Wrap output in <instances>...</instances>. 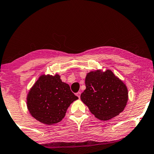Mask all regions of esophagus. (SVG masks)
Wrapping results in <instances>:
<instances>
[{"label": "esophagus", "mask_w": 154, "mask_h": 154, "mask_svg": "<svg viewBox=\"0 0 154 154\" xmlns=\"http://www.w3.org/2000/svg\"><path fill=\"white\" fill-rule=\"evenodd\" d=\"M76 96H77L79 98L81 97V92H78L77 93H76Z\"/></svg>", "instance_id": "obj_1"}]
</instances>
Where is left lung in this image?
<instances>
[{
    "label": "left lung",
    "instance_id": "8db88e82",
    "mask_svg": "<svg viewBox=\"0 0 154 154\" xmlns=\"http://www.w3.org/2000/svg\"><path fill=\"white\" fill-rule=\"evenodd\" d=\"M85 86L81 99L98 119L107 121L125 109L128 99L127 87L111 70L88 73Z\"/></svg>",
    "mask_w": 154,
    "mask_h": 154
}]
</instances>
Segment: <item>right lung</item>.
<instances>
[{
	"label": "right lung",
	"instance_id": "obj_1",
	"mask_svg": "<svg viewBox=\"0 0 154 154\" xmlns=\"http://www.w3.org/2000/svg\"><path fill=\"white\" fill-rule=\"evenodd\" d=\"M79 99L60 76L42 75L27 96V107L32 116L44 124L61 121L68 107Z\"/></svg>",
	"mask_w": 154,
	"mask_h": 154
}]
</instances>
